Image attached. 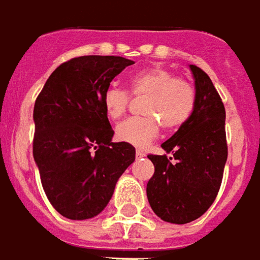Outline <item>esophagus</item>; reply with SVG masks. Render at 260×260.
<instances>
[{
    "label": "esophagus",
    "instance_id": "34e87169",
    "mask_svg": "<svg viewBox=\"0 0 260 260\" xmlns=\"http://www.w3.org/2000/svg\"><path fill=\"white\" fill-rule=\"evenodd\" d=\"M136 156H137V158H144V156H145V152H143V151H140V149H138L137 152H136Z\"/></svg>",
    "mask_w": 260,
    "mask_h": 260
}]
</instances>
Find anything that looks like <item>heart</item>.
Returning a JSON list of instances; mask_svg holds the SVG:
<instances>
[{
	"instance_id": "heart-1",
	"label": "heart",
	"mask_w": 260,
	"mask_h": 260,
	"mask_svg": "<svg viewBox=\"0 0 260 260\" xmlns=\"http://www.w3.org/2000/svg\"><path fill=\"white\" fill-rule=\"evenodd\" d=\"M128 90L133 95H145L143 113L132 117L116 127V137L123 143L144 148L158 137L160 121L169 130L179 128L188 119L195 107V90L184 79L176 77L172 70L153 66L138 70L128 77ZM130 95L122 87L112 84L105 90L102 105L107 116L117 120L126 113Z\"/></svg>"
}]
</instances>
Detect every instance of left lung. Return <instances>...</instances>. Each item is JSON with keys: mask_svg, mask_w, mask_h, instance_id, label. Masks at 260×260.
Listing matches in <instances>:
<instances>
[{"mask_svg": "<svg viewBox=\"0 0 260 260\" xmlns=\"http://www.w3.org/2000/svg\"><path fill=\"white\" fill-rule=\"evenodd\" d=\"M190 70L195 84L194 111L162 144L166 153L148 155L155 166L147 184L149 205L158 217L174 224L190 223L209 209L227 160L224 105L209 76L195 65Z\"/></svg>", "mask_w": 260, "mask_h": 260, "instance_id": "obj_1", "label": "left lung"}]
</instances>
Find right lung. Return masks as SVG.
I'll return each instance as SVG.
<instances>
[{"label":"right lung","mask_w":260,"mask_h":260,"mask_svg":"<svg viewBox=\"0 0 260 260\" xmlns=\"http://www.w3.org/2000/svg\"><path fill=\"white\" fill-rule=\"evenodd\" d=\"M134 60L87 55L58 66L34 104L33 156L51 205L70 220L100 215L136 148L112 143L102 105L111 81Z\"/></svg>","instance_id":"obj_1"}]
</instances>
